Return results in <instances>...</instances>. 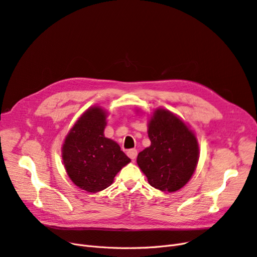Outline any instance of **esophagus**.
I'll list each match as a JSON object with an SVG mask.
<instances>
[{"label":"esophagus","mask_w":257,"mask_h":257,"mask_svg":"<svg viewBox=\"0 0 257 257\" xmlns=\"http://www.w3.org/2000/svg\"><path fill=\"white\" fill-rule=\"evenodd\" d=\"M127 156H128L132 160L136 159V157H137V150H136V149L128 150V151H127Z\"/></svg>","instance_id":"1"}]
</instances>
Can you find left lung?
I'll list each match as a JSON object with an SVG mask.
<instances>
[{
	"label": "left lung",
	"instance_id": "1",
	"mask_svg": "<svg viewBox=\"0 0 257 257\" xmlns=\"http://www.w3.org/2000/svg\"><path fill=\"white\" fill-rule=\"evenodd\" d=\"M151 146L138 154L137 163L152 187L163 192L181 189L196 169L197 139L184 123L166 109H157L149 123Z\"/></svg>",
	"mask_w": 257,
	"mask_h": 257
}]
</instances>
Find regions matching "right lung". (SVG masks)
<instances>
[{
    "label": "right lung",
    "instance_id": "1",
    "mask_svg": "<svg viewBox=\"0 0 257 257\" xmlns=\"http://www.w3.org/2000/svg\"><path fill=\"white\" fill-rule=\"evenodd\" d=\"M105 118L98 106L87 109L68 133L62 148L69 178L89 193L109 187L116 174L131 161L118 143L104 137Z\"/></svg>",
    "mask_w": 257,
    "mask_h": 257
}]
</instances>
